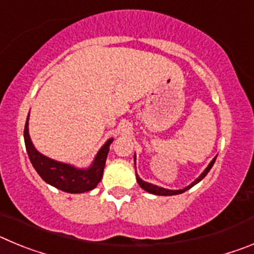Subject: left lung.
Segmentation results:
<instances>
[{
	"mask_svg": "<svg viewBox=\"0 0 254 254\" xmlns=\"http://www.w3.org/2000/svg\"><path fill=\"white\" fill-rule=\"evenodd\" d=\"M215 160H216V156H215V158L211 160V163L208 164L207 168H206V169L203 170L201 174H199L198 178L194 179V181L192 182L190 186H187V187H185V188H182V190H168V188H163V187H159V186H155V185H152V183H149V182L142 181V179L137 176V173H136V179H137L138 186H140L142 190H146V192H149V193L156 194V196H176V194L183 193V192L188 190L190 188L193 187V186H196L198 182L202 181V179L207 176V173L211 170V168H212V165H214ZM134 167H136V154H134Z\"/></svg>",
	"mask_w": 254,
	"mask_h": 254,
	"instance_id": "1",
	"label": "left lung"
}]
</instances>
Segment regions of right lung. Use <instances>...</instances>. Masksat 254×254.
Wrapping results in <instances>:
<instances>
[{
	"label": "right lung",
	"instance_id": "add662e5",
	"mask_svg": "<svg viewBox=\"0 0 254 254\" xmlns=\"http://www.w3.org/2000/svg\"><path fill=\"white\" fill-rule=\"evenodd\" d=\"M24 140L29 159L37 173L46 183L67 192V193H84L94 190L103 177L109 146L113 138H109L99 149L93 163L87 168H77L71 164L57 161L38 151L31 142L29 134V116L24 128Z\"/></svg>",
	"mask_w": 254,
	"mask_h": 254
}]
</instances>
